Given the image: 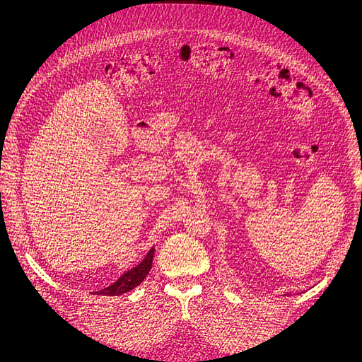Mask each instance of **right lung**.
Wrapping results in <instances>:
<instances>
[{
	"label": "right lung",
	"instance_id": "add662e5",
	"mask_svg": "<svg viewBox=\"0 0 362 362\" xmlns=\"http://www.w3.org/2000/svg\"><path fill=\"white\" fill-rule=\"evenodd\" d=\"M154 247H151L149 252L146 254V257L141 259L139 264L133 269H129L127 272H124L113 284H110L108 287H104L98 291H92V294H98V296H119L124 294L129 290L136 288L137 286H140L144 279L148 276V273L152 267V258H154Z\"/></svg>",
	"mask_w": 362,
	"mask_h": 362
}]
</instances>
